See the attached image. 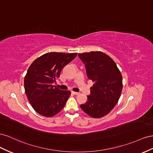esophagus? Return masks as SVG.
<instances>
[{"label": "esophagus", "mask_w": 153, "mask_h": 153, "mask_svg": "<svg viewBox=\"0 0 153 153\" xmlns=\"http://www.w3.org/2000/svg\"><path fill=\"white\" fill-rule=\"evenodd\" d=\"M72 94H74V95H78V94H79V92H76V91H72Z\"/></svg>", "instance_id": "esophagus-1"}]
</instances>
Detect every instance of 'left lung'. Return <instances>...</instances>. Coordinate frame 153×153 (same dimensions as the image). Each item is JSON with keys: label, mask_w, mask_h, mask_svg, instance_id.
<instances>
[{"label": "left lung", "mask_w": 153, "mask_h": 153, "mask_svg": "<svg viewBox=\"0 0 153 153\" xmlns=\"http://www.w3.org/2000/svg\"><path fill=\"white\" fill-rule=\"evenodd\" d=\"M85 64L87 77L94 82L87 101L81 108L93 118L110 113L119 101L123 90V77L110 56L95 51L78 54Z\"/></svg>", "instance_id": "obj_1"}]
</instances>
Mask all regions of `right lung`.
I'll return each instance as SVG.
<instances>
[{"label": "right lung", "instance_id": "obj_1", "mask_svg": "<svg viewBox=\"0 0 153 153\" xmlns=\"http://www.w3.org/2000/svg\"><path fill=\"white\" fill-rule=\"evenodd\" d=\"M77 53L49 52L36 59L24 78L25 92L29 102L39 114L51 117L64 108L71 91L53 86L62 70L76 57Z\"/></svg>", "mask_w": 153, "mask_h": 153}]
</instances>
